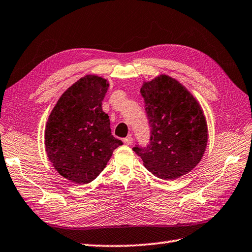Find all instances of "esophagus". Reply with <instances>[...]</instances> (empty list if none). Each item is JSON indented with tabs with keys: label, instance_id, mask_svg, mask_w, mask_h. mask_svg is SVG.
I'll use <instances>...</instances> for the list:
<instances>
[{
	"label": "esophagus",
	"instance_id": "esophagus-1",
	"mask_svg": "<svg viewBox=\"0 0 252 252\" xmlns=\"http://www.w3.org/2000/svg\"><path fill=\"white\" fill-rule=\"evenodd\" d=\"M132 140H133V138H132L131 136H128L127 138L124 139V143H125L126 145H130V144L132 143Z\"/></svg>",
	"mask_w": 252,
	"mask_h": 252
}]
</instances>
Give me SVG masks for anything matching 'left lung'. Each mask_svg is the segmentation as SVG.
Listing matches in <instances>:
<instances>
[{"instance_id": "left-lung-1", "label": "left lung", "mask_w": 252, "mask_h": 252, "mask_svg": "<svg viewBox=\"0 0 252 252\" xmlns=\"http://www.w3.org/2000/svg\"><path fill=\"white\" fill-rule=\"evenodd\" d=\"M151 127L150 143L137 144L144 167L161 180H175L190 172L204 154L207 125L203 111L185 87L161 75L140 90Z\"/></svg>"}]
</instances>
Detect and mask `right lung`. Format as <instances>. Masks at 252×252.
<instances>
[{
  "label": "right lung",
  "mask_w": 252,
  "mask_h": 252,
  "mask_svg": "<svg viewBox=\"0 0 252 252\" xmlns=\"http://www.w3.org/2000/svg\"><path fill=\"white\" fill-rule=\"evenodd\" d=\"M107 80L89 75L60 97L49 116L45 145L49 160L65 179L77 184L94 181L113 151L123 144L112 136L110 120L102 111Z\"/></svg>",
  "instance_id": "add662e5"
}]
</instances>
